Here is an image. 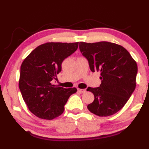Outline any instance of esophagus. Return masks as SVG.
Returning <instances> with one entry per match:
<instances>
[{
	"label": "esophagus",
	"mask_w": 149,
	"mask_h": 149,
	"mask_svg": "<svg viewBox=\"0 0 149 149\" xmlns=\"http://www.w3.org/2000/svg\"><path fill=\"white\" fill-rule=\"evenodd\" d=\"M77 91L81 93H84L86 92V90L85 89H77Z\"/></svg>",
	"instance_id": "34e87169"
}]
</instances>
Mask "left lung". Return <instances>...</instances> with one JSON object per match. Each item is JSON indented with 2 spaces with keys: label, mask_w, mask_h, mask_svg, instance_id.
<instances>
[{
  "label": "left lung",
  "mask_w": 149,
  "mask_h": 149,
  "mask_svg": "<svg viewBox=\"0 0 149 149\" xmlns=\"http://www.w3.org/2000/svg\"><path fill=\"white\" fill-rule=\"evenodd\" d=\"M79 50L93 72H100L99 87H88L94 101L87 106L99 116H109L122 109L134 91L137 63L125 48L112 42H79Z\"/></svg>",
  "instance_id": "1"
}]
</instances>
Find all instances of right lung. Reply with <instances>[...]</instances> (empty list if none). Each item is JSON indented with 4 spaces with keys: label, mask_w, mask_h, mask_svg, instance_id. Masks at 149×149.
<instances>
[{
    "label": "right lung",
    "mask_w": 149,
    "mask_h": 149,
    "mask_svg": "<svg viewBox=\"0 0 149 149\" xmlns=\"http://www.w3.org/2000/svg\"><path fill=\"white\" fill-rule=\"evenodd\" d=\"M79 42H47L33 50L20 68L19 88L29 110L36 116L54 119L62 114L64 106L76 88L53 84L61 72L62 63L77 49Z\"/></svg>",
    "instance_id": "add662e5"
}]
</instances>
